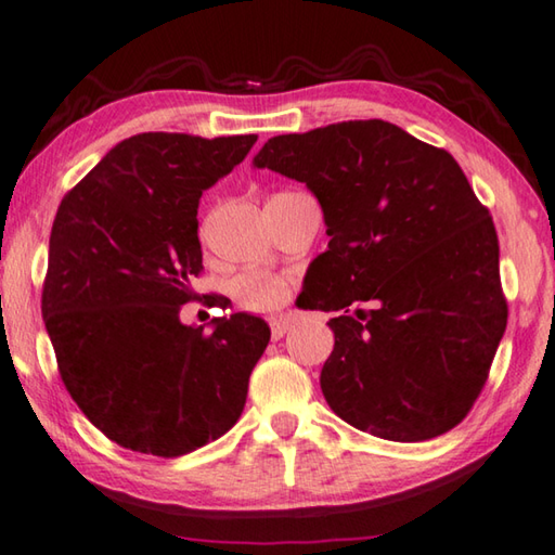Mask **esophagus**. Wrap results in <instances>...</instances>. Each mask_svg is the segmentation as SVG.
Here are the masks:
<instances>
[{
    "instance_id": "34e87169",
    "label": "esophagus",
    "mask_w": 555,
    "mask_h": 555,
    "mask_svg": "<svg viewBox=\"0 0 555 555\" xmlns=\"http://www.w3.org/2000/svg\"><path fill=\"white\" fill-rule=\"evenodd\" d=\"M289 326H293V324H289L287 317H283V314L272 317L270 319V334H272V338H275V341H278V338H283L289 332Z\"/></svg>"
}]
</instances>
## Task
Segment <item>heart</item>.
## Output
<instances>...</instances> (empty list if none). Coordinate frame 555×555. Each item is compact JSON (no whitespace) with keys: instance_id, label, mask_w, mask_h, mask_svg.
I'll list each match as a JSON object with an SVG mask.
<instances>
[{"instance_id":"obj_1","label":"heart","mask_w":555,"mask_h":555,"mask_svg":"<svg viewBox=\"0 0 555 555\" xmlns=\"http://www.w3.org/2000/svg\"><path fill=\"white\" fill-rule=\"evenodd\" d=\"M233 295L253 312H272L287 299V285L280 278L246 275L233 283Z\"/></svg>"}]
</instances>
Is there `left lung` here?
I'll list each match as a JSON object with an SVG mask.
<instances>
[{
    "label": "left lung",
    "mask_w": 555,
    "mask_h": 555,
    "mask_svg": "<svg viewBox=\"0 0 555 555\" xmlns=\"http://www.w3.org/2000/svg\"><path fill=\"white\" fill-rule=\"evenodd\" d=\"M305 182L328 250L299 307L338 312L322 392L387 441L451 431L478 400L507 328L490 211L451 153L383 119L270 139L253 158Z\"/></svg>",
    "instance_id": "8db88e82"
}]
</instances>
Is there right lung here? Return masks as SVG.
<instances>
[{
  "label": "right lung",
  "instance_id": "obj_1",
  "mask_svg": "<svg viewBox=\"0 0 555 555\" xmlns=\"http://www.w3.org/2000/svg\"><path fill=\"white\" fill-rule=\"evenodd\" d=\"M256 133L124 139L57 207L41 312L57 371L82 414L124 449L175 459L238 422L270 341L260 317L180 322L202 270L204 190Z\"/></svg>",
  "mask_w": 555,
  "mask_h": 555
}]
</instances>
